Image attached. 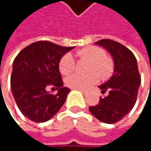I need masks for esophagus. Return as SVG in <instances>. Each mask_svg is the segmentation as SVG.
I'll list each match as a JSON object with an SVG mask.
<instances>
[{
  "instance_id": "1",
  "label": "esophagus",
  "mask_w": 151,
  "mask_h": 151,
  "mask_svg": "<svg viewBox=\"0 0 151 151\" xmlns=\"http://www.w3.org/2000/svg\"><path fill=\"white\" fill-rule=\"evenodd\" d=\"M81 92V93H83L84 95H86L87 94V92H86V91H80Z\"/></svg>"
}]
</instances>
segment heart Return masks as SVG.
<instances>
[{
  "label": "heart",
  "instance_id": "heart-1",
  "mask_svg": "<svg viewBox=\"0 0 151 151\" xmlns=\"http://www.w3.org/2000/svg\"><path fill=\"white\" fill-rule=\"evenodd\" d=\"M76 55L80 59L90 61L88 72L92 73L87 75L73 74L68 77L65 79V83L70 88L86 91L95 85L99 81L100 77L102 79H107L113 74L114 69V61L110 57L106 56L103 49L97 46H88L78 50ZM74 68L75 61L73 56L69 53L64 55L59 61L60 73L63 75H68L74 71Z\"/></svg>",
  "mask_w": 151,
  "mask_h": 151
}]
</instances>
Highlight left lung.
I'll use <instances>...</instances> for the list:
<instances>
[{
	"label": "left lung",
	"mask_w": 151,
	"mask_h": 151,
	"mask_svg": "<svg viewBox=\"0 0 151 151\" xmlns=\"http://www.w3.org/2000/svg\"><path fill=\"white\" fill-rule=\"evenodd\" d=\"M95 45L103 47L113 58L114 69L111 78L99 86L101 93L108 92L105 98H100L98 105L89 110L99 121L112 124L125 117L136 104L141 77L135 55L122 44L102 39Z\"/></svg>",
	"instance_id": "1"
}]
</instances>
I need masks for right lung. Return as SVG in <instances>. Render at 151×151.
<instances>
[{
  "mask_svg": "<svg viewBox=\"0 0 151 151\" xmlns=\"http://www.w3.org/2000/svg\"><path fill=\"white\" fill-rule=\"evenodd\" d=\"M73 48L39 41L25 47L16 56L11 91L18 108L30 121L47 122L65 104L71 90L63 86L59 61ZM50 87L58 90L57 95L47 92Z\"/></svg>",
  "mask_w": 151,
  "mask_h": 151,
  "instance_id": "obj_1",
  "label": "right lung"
}]
</instances>
